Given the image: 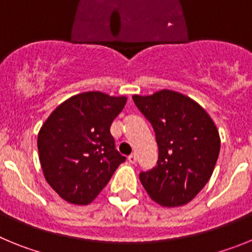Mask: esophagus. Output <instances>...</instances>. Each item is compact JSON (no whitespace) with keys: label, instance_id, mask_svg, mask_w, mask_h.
<instances>
[{"label":"esophagus","instance_id":"1","mask_svg":"<svg viewBox=\"0 0 252 252\" xmlns=\"http://www.w3.org/2000/svg\"><path fill=\"white\" fill-rule=\"evenodd\" d=\"M127 160L131 162V164H135V162H136V160H137V158H136V155H135V154H131L130 157L127 158Z\"/></svg>","mask_w":252,"mask_h":252}]
</instances>
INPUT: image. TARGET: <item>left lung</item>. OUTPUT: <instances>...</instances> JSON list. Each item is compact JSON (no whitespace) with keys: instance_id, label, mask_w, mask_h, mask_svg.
<instances>
[{"instance_id":"1","label":"left lung","mask_w":252,"mask_h":252,"mask_svg":"<svg viewBox=\"0 0 252 252\" xmlns=\"http://www.w3.org/2000/svg\"><path fill=\"white\" fill-rule=\"evenodd\" d=\"M132 99L153 126L159 158L140 174L142 187L162 207H180L201 192L213 173L221 148L215 122L201 104L183 93L161 90Z\"/></svg>"}]
</instances>
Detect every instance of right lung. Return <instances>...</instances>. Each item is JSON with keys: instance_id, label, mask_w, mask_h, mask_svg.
Returning a JSON list of instances; mask_svg holds the SVG:
<instances>
[{"instance_id": "1", "label": "right lung", "mask_w": 252, "mask_h": 252, "mask_svg": "<svg viewBox=\"0 0 252 252\" xmlns=\"http://www.w3.org/2000/svg\"><path fill=\"white\" fill-rule=\"evenodd\" d=\"M126 101L125 95L79 93L60 103L40 128L37 150L44 177L68 203L94 201L125 161L110 127Z\"/></svg>"}]
</instances>
